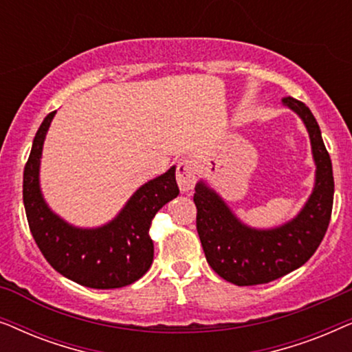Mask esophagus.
I'll return each mask as SVG.
<instances>
[{"instance_id":"34e87169","label":"esophagus","mask_w":352,"mask_h":352,"mask_svg":"<svg viewBox=\"0 0 352 352\" xmlns=\"http://www.w3.org/2000/svg\"><path fill=\"white\" fill-rule=\"evenodd\" d=\"M176 181L177 186H179L181 192H190L194 189L195 182H197V170L195 166L192 165L190 160H181L177 163V170H176Z\"/></svg>"}]
</instances>
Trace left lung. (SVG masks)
<instances>
[{"label":"left lung","mask_w":352,"mask_h":352,"mask_svg":"<svg viewBox=\"0 0 352 352\" xmlns=\"http://www.w3.org/2000/svg\"><path fill=\"white\" fill-rule=\"evenodd\" d=\"M282 102L305 123L316 163L314 189L295 218L277 228H252L208 182L195 184L197 232L206 261L219 277L239 287L272 282L301 267L319 248L330 223L335 184L320 128L301 100L285 98Z\"/></svg>","instance_id":"obj_1"}]
</instances>
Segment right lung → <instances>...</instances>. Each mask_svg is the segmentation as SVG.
Instances as JSON below:
<instances>
[{
	"instance_id": "add662e5",
	"label": "right lung",
	"mask_w": 352,
	"mask_h": 352,
	"mask_svg": "<svg viewBox=\"0 0 352 352\" xmlns=\"http://www.w3.org/2000/svg\"><path fill=\"white\" fill-rule=\"evenodd\" d=\"M56 112L43 120L23 170V205L30 232L46 261L83 287L109 290L126 287L148 271L153 242L148 228L157 211L176 199V166L142 184L112 221L78 228L50 208L40 187L43 144Z\"/></svg>"
}]
</instances>
